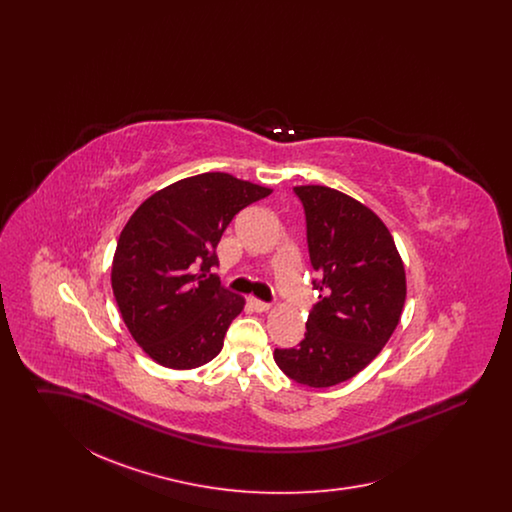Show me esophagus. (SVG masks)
<instances>
[{
    "label": "esophagus",
    "instance_id": "34e87169",
    "mask_svg": "<svg viewBox=\"0 0 512 512\" xmlns=\"http://www.w3.org/2000/svg\"><path fill=\"white\" fill-rule=\"evenodd\" d=\"M247 301H249L251 309H253V311H257V313H265V311L270 309V303H267V301H261V299H257V297H249Z\"/></svg>",
    "mask_w": 512,
    "mask_h": 512
}]
</instances>
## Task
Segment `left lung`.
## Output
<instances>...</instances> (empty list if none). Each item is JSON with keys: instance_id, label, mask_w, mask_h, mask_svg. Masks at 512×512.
<instances>
[{"instance_id": "1", "label": "left lung", "mask_w": 512, "mask_h": 512, "mask_svg": "<svg viewBox=\"0 0 512 512\" xmlns=\"http://www.w3.org/2000/svg\"><path fill=\"white\" fill-rule=\"evenodd\" d=\"M318 301L301 343L274 349L293 382L330 388L361 372L388 343L405 305V268L386 224L326 186H297Z\"/></svg>"}]
</instances>
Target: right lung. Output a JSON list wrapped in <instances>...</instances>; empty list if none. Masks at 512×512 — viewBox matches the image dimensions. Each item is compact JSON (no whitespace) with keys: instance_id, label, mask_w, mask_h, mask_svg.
Masks as SVG:
<instances>
[{"instance_id":"obj_1","label":"right lung","mask_w":512,"mask_h":512,"mask_svg":"<svg viewBox=\"0 0 512 512\" xmlns=\"http://www.w3.org/2000/svg\"><path fill=\"white\" fill-rule=\"evenodd\" d=\"M272 190L226 172H203L147 197L122 228L111 286L122 320L159 365L176 370L213 361L244 297L211 268L232 219Z\"/></svg>"}]
</instances>
